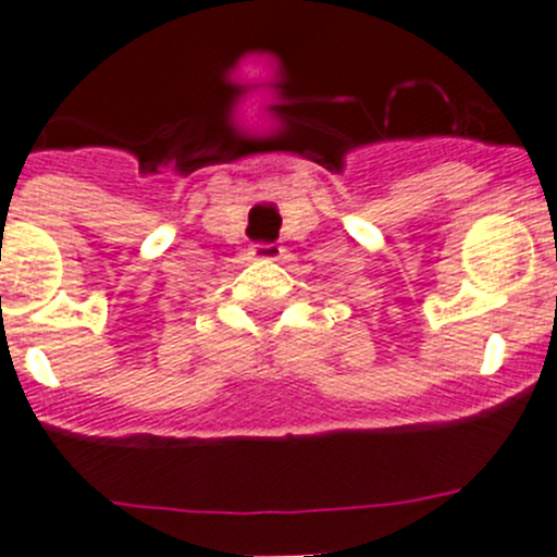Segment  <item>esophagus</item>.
<instances>
[{"label": "esophagus", "instance_id": "1", "mask_svg": "<svg viewBox=\"0 0 557 557\" xmlns=\"http://www.w3.org/2000/svg\"><path fill=\"white\" fill-rule=\"evenodd\" d=\"M250 256L259 262H278V259H284V248L275 243H256L250 245Z\"/></svg>", "mask_w": 557, "mask_h": 557}]
</instances>
